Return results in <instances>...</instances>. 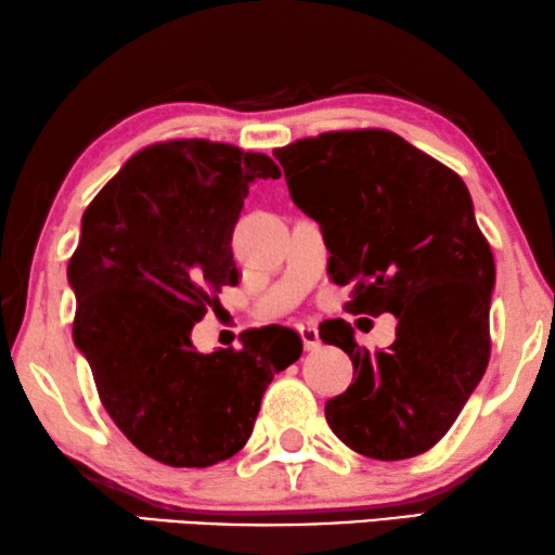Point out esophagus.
I'll return each mask as SVG.
<instances>
[{
	"instance_id": "34e87169",
	"label": "esophagus",
	"mask_w": 555,
	"mask_h": 555,
	"mask_svg": "<svg viewBox=\"0 0 555 555\" xmlns=\"http://www.w3.org/2000/svg\"><path fill=\"white\" fill-rule=\"evenodd\" d=\"M297 330H299V337H302V341H305V349L307 351H312V349H317L322 344L320 330H317L314 322H302V324L297 326Z\"/></svg>"
}]
</instances>
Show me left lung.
<instances>
[{"label":"left lung","mask_w":555,"mask_h":555,"mask_svg":"<svg viewBox=\"0 0 555 555\" xmlns=\"http://www.w3.org/2000/svg\"><path fill=\"white\" fill-rule=\"evenodd\" d=\"M293 202L320 223L347 312L396 314V341L369 353L351 324L324 344L349 353L353 384L330 398L334 435L359 455L408 460L457 421L489 363L494 256L465 181L388 130L324 132L272 152Z\"/></svg>","instance_id":"left-lung-1"}]
</instances>
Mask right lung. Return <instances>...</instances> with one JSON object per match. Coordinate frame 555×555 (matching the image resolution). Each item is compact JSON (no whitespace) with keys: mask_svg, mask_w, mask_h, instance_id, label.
<instances>
[{"mask_svg":"<svg viewBox=\"0 0 555 555\" xmlns=\"http://www.w3.org/2000/svg\"><path fill=\"white\" fill-rule=\"evenodd\" d=\"M268 154L208 140L140 150L100 189L68 262L73 341L98 396L144 455L169 467H211L253 433L272 376L302 339L280 324L241 334V349L198 353L192 330L225 285H238L231 235Z\"/></svg>","mask_w":555,"mask_h":555,"instance_id":"obj_1","label":"right lung"}]
</instances>
